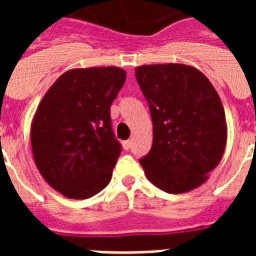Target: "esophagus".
Segmentation results:
<instances>
[{
  "label": "esophagus",
  "instance_id": "1",
  "mask_svg": "<svg viewBox=\"0 0 256 256\" xmlns=\"http://www.w3.org/2000/svg\"><path fill=\"white\" fill-rule=\"evenodd\" d=\"M122 146H124V150H128V148H132V140H124V144H122Z\"/></svg>",
  "mask_w": 256,
  "mask_h": 256
}]
</instances>
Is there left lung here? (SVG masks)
I'll return each instance as SVG.
<instances>
[{
	"mask_svg": "<svg viewBox=\"0 0 256 256\" xmlns=\"http://www.w3.org/2000/svg\"><path fill=\"white\" fill-rule=\"evenodd\" d=\"M152 120V146L140 160L150 182L170 194L202 186L222 160L224 108L208 78L184 64L136 68Z\"/></svg>",
	"mask_w": 256,
	"mask_h": 256,
	"instance_id": "1",
	"label": "left lung"
}]
</instances>
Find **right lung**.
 Listing matches in <instances>:
<instances>
[{"mask_svg":"<svg viewBox=\"0 0 256 256\" xmlns=\"http://www.w3.org/2000/svg\"><path fill=\"white\" fill-rule=\"evenodd\" d=\"M124 81L116 66L68 70L38 104L30 124L34 164L66 198H92L110 182L120 154L110 106Z\"/></svg>","mask_w":256,"mask_h":256,"instance_id":"add662e5","label":"right lung"}]
</instances>
